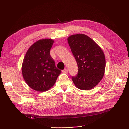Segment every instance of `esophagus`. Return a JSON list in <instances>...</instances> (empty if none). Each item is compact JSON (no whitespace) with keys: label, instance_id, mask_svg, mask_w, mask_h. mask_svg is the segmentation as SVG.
<instances>
[{"label":"esophagus","instance_id":"obj_1","mask_svg":"<svg viewBox=\"0 0 129 129\" xmlns=\"http://www.w3.org/2000/svg\"><path fill=\"white\" fill-rule=\"evenodd\" d=\"M62 73H65V74L68 73V70H67V69H65L63 70V71H62Z\"/></svg>","mask_w":129,"mask_h":129}]
</instances>
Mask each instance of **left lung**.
Listing matches in <instances>:
<instances>
[{
  "instance_id": "8db88e82",
  "label": "left lung",
  "mask_w": 129,
  "mask_h": 129,
  "mask_svg": "<svg viewBox=\"0 0 129 129\" xmlns=\"http://www.w3.org/2000/svg\"><path fill=\"white\" fill-rule=\"evenodd\" d=\"M78 66V74L72 77L78 89L88 90L95 87L102 79L105 58L102 49L91 38L84 34L71 35L67 38Z\"/></svg>"
}]
</instances>
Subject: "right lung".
Wrapping results in <instances>:
<instances>
[{
	"label": "right lung",
	"instance_id": "right-lung-1",
	"mask_svg": "<svg viewBox=\"0 0 129 129\" xmlns=\"http://www.w3.org/2000/svg\"><path fill=\"white\" fill-rule=\"evenodd\" d=\"M54 40L42 39L35 42L27 50L21 71L26 83L34 90L47 91L55 84L61 73L50 55Z\"/></svg>",
	"mask_w": 129,
	"mask_h": 129
}]
</instances>
